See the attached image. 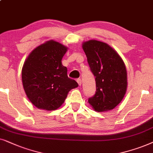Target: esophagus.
<instances>
[{"label": "esophagus", "mask_w": 153, "mask_h": 153, "mask_svg": "<svg viewBox=\"0 0 153 153\" xmlns=\"http://www.w3.org/2000/svg\"><path fill=\"white\" fill-rule=\"evenodd\" d=\"M77 82L78 83L79 86H80V85H82V80H81V79L80 78H78V80H77Z\"/></svg>", "instance_id": "esophagus-1"}]
</instances>
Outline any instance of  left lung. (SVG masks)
<instances>
[{
  "label": "left lung",
  "mask_w": 153,
  "mask_h": 153,
  "mask_svg": "<svg viewBox=\"0 0 153 153\" xmlns=\"http://www.w3.org/2000/svg\"><path fill=\"white\" fill-rule=\"evenodd\" d=\"M90 70L95 76V94L88 103L94 111H108L121 102L127 87V74L123 60L105 42L90 40L82 43Z\"/></svg>",
  "instance_id": "8db88e82"
}]
</instances>
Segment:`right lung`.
I'll list each match as a JSON object with an SVG mask.
<instances>
[{
  "mask_svg": "<svg viewBox=\"0 0 153 153\" xmlns=\"http://www.w3.org/2000/svg\"><path fill=\"white\" fill-rule=\"evenodd\" d=\"M67 48L51 40L34 49L24 62L22 71L24 89L29 101L39 109L59 108L71 89L78 87L69 78L62 59Z\"/></svg>",
  "mask_w": 153,
  "mask_h": 153,
  "instance_id": "1",
  "label": "right lung"
}]
</instances>
